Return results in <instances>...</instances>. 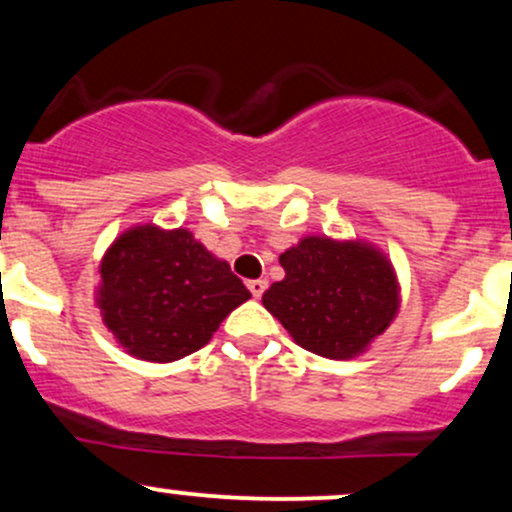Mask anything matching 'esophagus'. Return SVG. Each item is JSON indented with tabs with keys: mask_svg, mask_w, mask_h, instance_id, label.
Here are the masks:
<instances>
[{
	"mask_svg": "<svg viewBox=\"0 0 512 512\" xmlns=\"http://www.w3.org/2000/svg\"><path fill=\"white\" fill-rule=\"evenodd\" d=\"M248 289H250V293L255 298H260L264 291H267V281L264 279H252V281H248Z\"/></svg>",
	"mask_w": 512,
	"mask_h": 512,
	"instance_id": "esophagus-1",
	"label": "esophagus"
}]
</instances>
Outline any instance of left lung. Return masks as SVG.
Instances as JSON below:
<instances>
[{
  "label": "left lung",
  "mask_w": 512,
  "mask_h": 512,
  "mask_svg": "<svg viewBox=\"0 0 512 512\" xmlns=\"http://www.w3.org/2000/svg\"><path fill=\"white\" fill-rule=\"evenodd\" d=\"M279 262L286 276L264 291L262 303L303 349L354 358L395 320V269L373 245L308 236Z\"/></svg>",
  "instance_id": "8db88e82"
}]
</instances>
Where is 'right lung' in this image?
<instances>
[{"label": "right lung", "instance_id": "add662e5", "mask_svg": "<svg viewBox=\"0 0 512 512\" xmlns=\"http://www.w3.org/2000/svg\"><path fill=\"white\" fill-rule=\"evenodd\" d=\"M248 298L228 262L216 260L190 231L146 223L105 252L96 301L127 354L170 363L202 349Z\"/></svg>", "mask_w": 512, "mask_h": 512}]
</instances>
